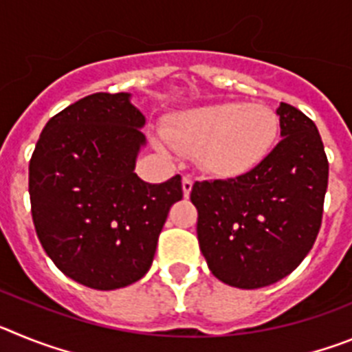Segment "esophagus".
<instances>
[{
  "instance_id": "1",
  "label": "esophagus",
  "mask_w": 352,
  "mask_h": 352,
  "mask_svg": "<svg viewBox=\"0 0 352 352\" xmlns=\"http://www.w3.org/2000/svg\"><path fill=\"white\" fill-rule=\"evenodd\" d=\"M182 183H183V195H185V197H188L192 192V185H194V182H192L190 176H183Z\"/></svg>"
}]
</instances>
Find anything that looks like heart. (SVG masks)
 I'll list each match as a JSON object with an SVG mask.
<instances>
[{
  "label": "heart",
  "mask_w": 352,
  "mask_h": 352,
  "mask_svg": "<svg viewBox=\"0 0 352 352\" xmlns=\"http://www.w3.org/2000/svg\"><path fill=\"white\" fill-rule=\"evenodd\" d=\"M278 129V116L266 105L222 102L183 111L164 135L178 151L194 153L206 173L238 178L268 158Z\"/></svg>",
  "instance_id": "heart-1"
}]
</instances>
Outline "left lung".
Here are the masks:
<instances>
[{
    "instance_id": "1",
    "label": "left lung",
    "mask_w": 352,
    "mask_h": 352,
    "mask_svg": "<svg viewBox=\"0 0 352 352\" xmlns=\"http://www.w3.org/2000/svg\"><path fill=\"white\" fill-rule=\"evenodd\" d=\"M282 141L250 173L195 182L197 239L220 282L259 289L282 280L312 248L328 188V158L316 123L282 102Z\"/></svg>"
}]
</instances>
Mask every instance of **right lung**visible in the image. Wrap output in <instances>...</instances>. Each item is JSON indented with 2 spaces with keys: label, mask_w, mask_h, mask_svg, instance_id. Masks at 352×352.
<instances>
[{
  "label": "right lung",
  "mask_w": 352,
  "mask_h": 352,
  "mask_svg": "<svg viewBox=\"0 0 352 352\" xmlns=\"http://www.w3.org/2000/svg\"><path fill=\"white\" fill-rule=\"evenodd\" d=\"M130 93H95L47 121L30 162L36 236L68 278L113 291L148 273L182 176L146 183L133 173L146 146Z\"/></svg>",
  "instance_id": "add662e5"
}]
</instances>
